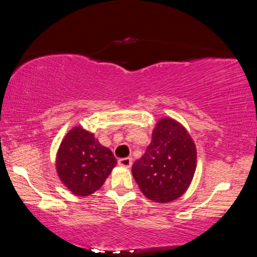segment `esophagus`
<instances>
[{
  "instance_id": "1",
  "label": "esophagus",
  "mask_w": 257,
  "mask_h": 257,
  "mask_svg": "<svg viewBox=\"0 0 257 257\" xmlns=\"http://www.w3.org/2000/svg\"><path fill=\"white\" fill-rule=\"evenodd\" d=\"M118 165L121 167H131L132 166V159L131 158H121L118 160Z\"/></svg>"
}]
</instances>
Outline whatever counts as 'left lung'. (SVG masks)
Wrapping results in <instances>:
<instances>
[{
  "instance_id": "8db88e82",
  "label": "left lung",
  "mask_w": 257,
  "mask_h": 257,
  "mask_svg": "<svg viewBox=\"0 0 257 257\" xmlns=\"http://www.w3.org/2000/svg\"><path fill=\"white\" fill-rule=\"evenodd\" d=\"M196 168V149L180 122L164 118L157 122L152 142L132 166L140 191L154 202L167 203L187 191Z\"/></svg>"
}]
</instances>
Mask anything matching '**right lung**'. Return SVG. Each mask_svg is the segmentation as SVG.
Here are the masks:
<instances>
[{
    "mask_svg": "<svg viewBox=\"0 0 257 257\" xmlns=\"http://www.w3.org/2000/svg\"><path fill=\"white\" fill-rule=\"evenodd\" d=\"M117 165L113 153L94 135L76 126L66 133L56 158V170L70 192L86 196L99 189Z\"/></svg>",
    "mask_w": 257,
    "mask_h": 257,
    "instance_id": "right-lung-1",
    "label": "right lung"
}]
</instances>
